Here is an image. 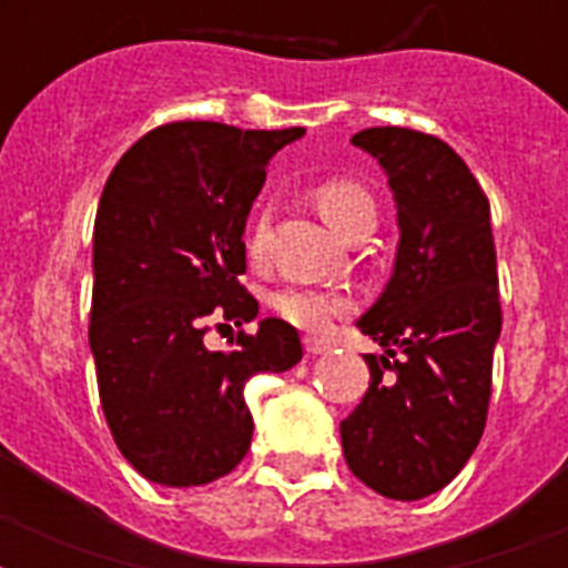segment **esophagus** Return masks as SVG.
<instances>
[{
    "instance_id": "34e87169",
    "label": "esophagus",
    "mask_w": 568,
    "mask_h": 568,
    "mask_svg": "<svg viewBox=\"0 0 568 568\" xmlns=\"http://www.w3.org/2000/svg\"><path fill=\"white\" fill-rule=\"evenodd\" d=\"M303 347H306V354H312V356L329 354V342H324V338H318V336L303 338Z\"/></svg>"
}]
</instances>
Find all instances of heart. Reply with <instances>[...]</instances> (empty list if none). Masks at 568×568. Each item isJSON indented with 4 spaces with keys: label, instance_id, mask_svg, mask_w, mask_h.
<instances>
[{
    "label": "heart",
    "instance_id": "1",
    "mask_svg": "<svg viewBox=\"0 0 568 568\" xmlns=\"http://www.w3.org/2000/svg\"><path fill=\"white\" fill-rule=\"evenodd\" d=\"M315 200H318L321 214L327 217V223L338 232V235H342L351 223L365 217V214H374L372 194H368L363 185H356V182L347 180L324 182V185L315 191ZM267 226H271V212L262 209L247 232V253L253 258H258L265 253ZM274 310L280 318L294 324V327L318 333V329L327 327L336 315L351 310V297L338 292H318V288H285V292H280L274 297Z\"/></svg>",
    "mask_w": 568,
    "mask_h": 568
}]
</instances>
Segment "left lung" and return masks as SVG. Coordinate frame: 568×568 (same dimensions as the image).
<instances>
[{
	"mask_svg": "<svg viewBox=\"0 0 568 568\" xmlns=\"http://www.w3.org/2000/svg\"><path fill=\"white\" fill-rule=\"evenodd\" d=\"M351 144L386 173L400 239L386 288L356 321L383 354H365L372 383L342 422V448L374 493L418 501L484 436L501 336L489 200L439 138L374 126Z\"/></svg>",
	"mask_w": 568,
	"mask_h": 568,
	"instance_id": "1",
	"label": "left lung"
}]
</instances>
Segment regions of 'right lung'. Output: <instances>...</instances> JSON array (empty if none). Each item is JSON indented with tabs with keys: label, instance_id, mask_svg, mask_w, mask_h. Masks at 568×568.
I'll return each instance as SVG.
<instances>
[{
	"label": "right lung",
	"instance_id": "1",
	"mask_svg": "<svg viewBox=\"0 0 568 568\" xmlns=\"http://www.w3.org/2000/svg\"><path fill=\"white\" fill-rule=\"evenodd\" d=\"M303 135V126L168 123L102 189L88 336L111 436L153 484L185 489L230 475L253 439L247 379L301 363V336L283 318L239 333L226 354L203 336L212 321L241 327L258 315L239 283L244 226L267 162Z\"/></svg>",
	"mask_w": 568,
	"mask_h": 568
}]
</instances>
